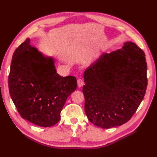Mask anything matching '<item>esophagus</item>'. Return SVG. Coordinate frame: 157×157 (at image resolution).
<instances>
[{
  "label": "esophagus",
  "instance_id": "1",
  "mask_svg": "<svg viewBox=\"0 0 157 157\" xmlns=\"http://www.w3.org/2000/svg\"><path fill=\"white\" fill-rule=\"evenodd\" d=\"M83 84H84L83 80H82V78H78V79L77 80V85H78V86L79 88L81 87V86H83Z\"/></svg>",
  "mask_w": 157,
  "mask_h": 157
}]
</instances>
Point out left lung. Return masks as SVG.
Wrapping results in <instances>:
<instances>
[{
  "mask_svg": "<svg viewBox=\"0 0 157 157\" xmlns=\"http://www.w3.org/2000/svg\"><path fill=\"white\" fill-rule=\"evenodd\" d=\"M121 49L103 54L84 73V110L102 128L121 126L140 106L147 86L144 51L126 42Z\"/></svg>",
  "mask_w": 157,
  "mask_h": 157,
  "instance_id": "left-lung-1",
  "label": "left lung"
}]
</instances>
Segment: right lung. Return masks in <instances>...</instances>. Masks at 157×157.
I'll list each match as a JSON object with an SVG mask.
<instances>
[{
    "label": "right lung",
    "mask_w": 157,
    "mask_h": 157,
    "mask_svg": "<svg viewBox=\"0 0 157 157\" xmlns=\"http://www.w3.org/2000/svg\"><path fill=\"white\" fill-rule=\"evenodd\" d=\"M29 42L27 39L13 54L9 92L23 118L50 127L59 121L66 99L77 87V78L59 75L53 58L44 57Z\"/></svg>",
    "instance_id": "1"
}]
</instances>
